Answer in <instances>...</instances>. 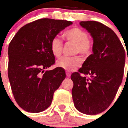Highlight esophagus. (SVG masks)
Returning a JSON list of instances; mask_svg holds the SVG:
<instances>
[{"label":"esophagus","instance_id":"1","mask_svg":"<svg viewBox=\"0 0 128 128\" xmlns=\"http://www.w3.org/2000/svg\"><path fill=\"white\" fill-rule=\"evenodd\" d=\"M66 76H67V77H68V78H69V77H70V76H71V73L69 72H68V71H67V72H66Z\"/></svg>","mask_w":128,"mask_h":128}]
</instances>
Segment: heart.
I'll list each match as a JSON object with an SVG mask.
<instances>
[{"label": "heart", "instance_id": "b5f03b06", "mask_svg": "<svg viewBox=\"0 0 128 128\" xmlns=\"http://www.w3.org/2000/svg\"><path fill=\"white\" fill-rule=\"evenodd\" d=\"M63 37L69 42L75 44V54H79L81 56H88L92 51V43L88 38V35L85 31L80 28H72L65 31ZM62 40L58 37H54L50 42V50L52 54L56 58L62 55ZM82 64V59L79 56L74 57H62L56 62V66L63 68L67 71H73L80 67Z\"/></svg>", "mask_w": 128, "mask_h": 128}]
</instances>
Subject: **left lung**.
Wrapping results in <instances>:
<instances>
[{
	"mask_svg": "<svg viewBox=\"0 0 128 128\" xmlns=\"http://www.w3.org/2000/svg\"><path fill=\"white\" fill-rule=\"evenodd\" d=\"M80 25L93 38V54L84 61L78 72L71 75L74 83L72 98L78 111L96 115L109 107L121 85L126 52L111 28L96 21H82ZM80 73L88 77L81 76Z\"/></svg>",
	"mask_w": 128,
	"mask_h": 128,
	"instance_id": "1",
	"label": "left lung"
}]
</instances>
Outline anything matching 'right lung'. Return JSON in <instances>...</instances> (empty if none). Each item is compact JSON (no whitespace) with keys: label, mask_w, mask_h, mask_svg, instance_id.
I'll use <instances>...</instances> for the list:
<instances>
[{"label":"right lung","mask_w":128,"mask_h":128,"mask_svg":"<svg viewBox=\"0 0 128 128\" xmlns=\"http://www.w3.org/2000/svg\"><path fill=\"white\" fill-rule=\"evenodd\" d=\"M71 24L63 20L39 19L22 27L9 44V82L15 100L25 111L38 113L47 109L66 78L60 67L44 72L55 62L50 42Z\"/></svg>","instance_id":"obj_1"}]
</instances>
